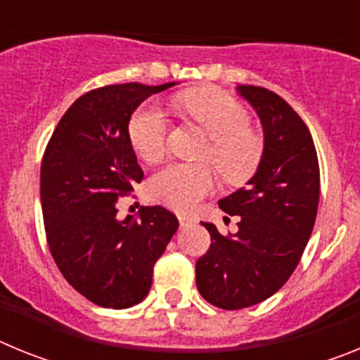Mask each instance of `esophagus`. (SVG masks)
I'll use <instances>...</instances> for the list:
<instances>
[{
  "label": "esophagus",
  "instance_id": "obj_1",
  "mask_svg": "<svg viewBox=\"0 0 360 360\" xmlns=\"http://www.w3.org/2000/svg\"><path fill=\"white\" fill-rule=\"evenodd\" d=\"M178 219H180V225H182V227L195 224V218H191V216H186V214H180L178 216Z\"/></svg>",
  "mask_w": 360,
  "mask_h": 360
}]
</instances>
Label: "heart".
I'll return each instance as SVG.
<instances>
[{
    "label": "heart",
    "instance_id": "obj_1",
    "mask_svg": "<svg viewBox=\"0 0 360 360\" xmlns=\"http://www.w3.org/2000/svg\"><path fill=\"white\" fill-rule=\"evenodd\" d=\"M180 106L205 129L211 142L202 151L231 184H241L256 171L262 142L249 129V113L224 91L195 90L180 97ZM129 139L146 162H157L167 151L169 119L155 101L142 104L129 120ZM214 171L207 164H169L149 182V195L174 211H189L212 191Z\"/></svg>",
    "mask_w": 360,
    "mask_h": 360
}]
</instances>
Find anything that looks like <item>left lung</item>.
I'll list each match as a JSON object with an SVG mask.
<instances>
[{
	"instance_id": "8db88e82",
	"label": "left lung",
	"mask_w": 360,
	"mask_h": 360,
	"mask_svg": "<svg viewBox=\"0 0 360 360\" xmlns=\"http://www.w3.org/2000/svg\"><path fill=\"white\" fill-rule=\"evenodd\" d=\"M256 110L265 144L254 176L218 202L240 216L236 234L224 236L203 224L211 247L196 262V287L224 310L262 303L288 281L303 256L319 205V162L303 119L274 91L240 84Z\"/></svg>"
}]
</instances>
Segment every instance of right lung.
I'll use <instances>...</instances> for the list:
<instances>
[{"instance_id": "obj_1", "label": "right lung", "mask_w": 360, "mask_h": 360, "mask_svg": "<svg viewBox=\"0 0 360 360\" xmlns=\"http://www.w3.org/2000/svg\"><path fill=\"white\" fill-rule=\"evenodd\" d=\"M174 84L88 91L68 108L44 151L41 207L50 252L66 281L98 307L141 303L178 229L176 216L160 205L117 219V200L144 178L129 119L146 98Z\"/></svg>"}]
</instances>
